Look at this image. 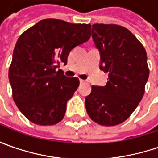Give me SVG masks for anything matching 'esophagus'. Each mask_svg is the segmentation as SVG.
<instances>
[{"instance_id":"obj_1","label":"esophagus","mask_w":158,"mask_h":158,"mask_svg":"<svg viewBox=\"0 0 158 158\" xmlns=\"http://www.w3.org/2000/svg\"><path fill=\"white\" fill-rule=\"evenodd\" d=\"M80 82H81V83H84L85 81H84V80H82V79H80Z\"/></svg>"}]
</instances>
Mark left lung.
<instances>
[{"label":"left lung","mask_w":158,"mask_h":158,"mask_svg":"<svg viewBox=\"0 0 158 158\" xmlns=\"http://www.w3.org/2000/svg\"><path fill=\"white\" fill-rule=\"evenodd\" d=\"M91 36L100 53L99 68L108 73L106 86H92L85 98L89 118L102 126L124 122L135 110L149 78L147 53L127 28L95 23Z\"/></svg>","instance_id":"1"}]
</instances>
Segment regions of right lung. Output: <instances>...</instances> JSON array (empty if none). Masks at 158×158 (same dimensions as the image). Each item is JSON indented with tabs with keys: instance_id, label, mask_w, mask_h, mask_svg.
Masks as SVG:
<instances>
[{
	"instance_id": "add662e5",
	"label": "right lung",
	"mask_w": 158,
	"mask_h": 158,
	"mask_svg": "<svg viewBox=\"0 0 158 158\" xmlns=\"http://www.w3.org/2000/svg\"><path fill=\"white\" fill-rule=\"evenodd\" d=\"M90 24L47 18L22 34L15 44L9 79L20 112L35 124H57L79 79L68 77L60 68L69 52L90 38Z\"/></svg>"
}]
</instances>
